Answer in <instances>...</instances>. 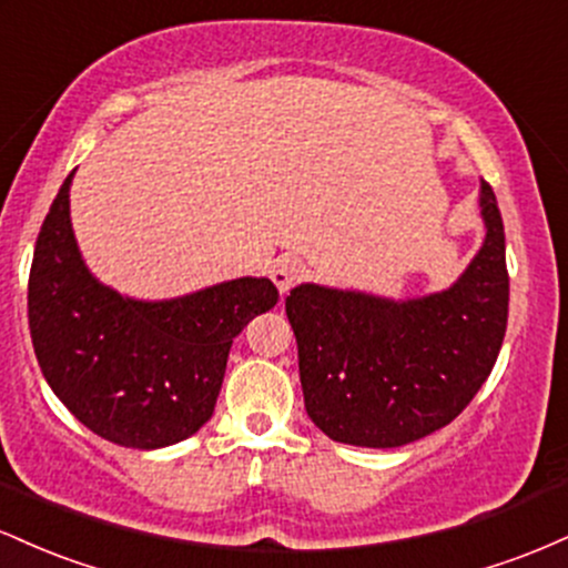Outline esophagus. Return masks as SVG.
<instances>
[{
    "mask_svg": "<svg viewBox=\"0 0 568 568\" xmlns=\"http://www.w3.org/2000/svg\"><path fill=\"white\" fill-rule=\"evenodd\" d=\"M304 275H306V264L296 256L277 258V264L272 266V280H275L280 293H288L293 285L302 283Z\"/></svg>",
    "mask_w": 568,
    "mask_h": 568,
    "instance_id": "obj_1",
    "label": "esophagus"
}]
</instances>
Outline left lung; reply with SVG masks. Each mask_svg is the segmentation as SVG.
Returning a JSON list of instances; mask_svg holds the SVG:
<instances>
[{"label":"left lung","mask_w":568,"mask_h":568,"mask_svg":"<svg viewBox=\"0 0 568 568\" xmlns=\"http://www.w3.org/2000/svg\"><path fill=\"white\" fill-rule=\"evenodd\" d=\"M486 240L452 288L422 298L304 283L285 298L310 419L331 440L414 443L454 422L488 379L507 328L505 226L480 181Z\"/></svg>","instance_id":"obj_1"}]
</instances>
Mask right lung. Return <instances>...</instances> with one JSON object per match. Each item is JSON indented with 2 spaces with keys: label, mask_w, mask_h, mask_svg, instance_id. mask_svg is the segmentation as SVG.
Masks as SVG:
<instances>
[{
  "label": "right lung",
  "mask_w": 568,
  "mask_h": 568,
  "mask_svg": "<svg viewBox=\"0 0 568 568\" xmlns=\"http://www.w3.org/2000/svg\"><path fill=\"white\" fill-rule=\"evenodd\" d=\"M71 175L39 230L29 328L39 368L84 427L128 448L189 438L216 408L232 338L280 293L240 277L168 302H139L98 283L69 219Z\"/></svg>",
  "instance_id": "right-lung-1"
}]
</instances>
